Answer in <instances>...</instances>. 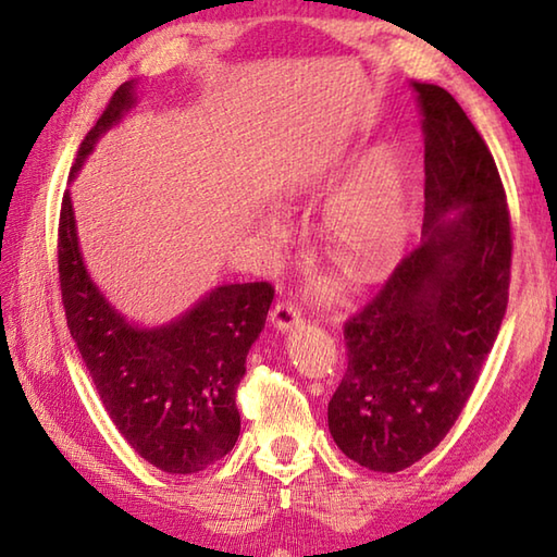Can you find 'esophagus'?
Masks as SVG:
<instances>
[{
    "label": "esophagus",
    "mask_w": 557,
    "mask_h": 557,
    "mask_svg": "<svg viewBox=\"0 0 557 557\" xmlns=\"http://www.w3.org/2000/svg\"><path fill=\"white\" fill-rule=\"evenodd\" d=\"M270 321L277 330H289L292 325L301 323V313L294 301H277L270 311Z\"/></svg>",
    "instance_id": "1"
}]
</instances>
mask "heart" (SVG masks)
Returning <instances> with one entry per match:
<instances>
[{
    "label": "heart",
    "mask_w": 557,
    "mask_h": 557,
    "mask_svg": "<svg viewBox=\"0 0 557 557\" xmlns=\"http://www.w3.org/2000/svg\"><path fill=\"white\" fill-rule=\"evenodd\" d=\"M327 256L354 277L381 270L405 244L407 208L393 160L366 158L325 215Z\"/></svg>",
    "instance_id": "obj_1"
}]
</instances>
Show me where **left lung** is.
Masks as SVG:
<instances>
[{
    "instance_id": "1",
    "label": "left lung",
    "mask_w": 557,
    "mask_h": 557,
    "mask_svg": "<svg viewBox=\"0 0 557 557\" xmlns=\"http://www.w3.org/2000/svg\"><path fill=\"white\" fill-rule=\"evenodd\" d=\"M413 88L423 114V242L349 315L347 371L327 405L342 453L385 474L411 467L453 429L510 297V208L486 140L445 88Z\"/></svg>"
}]
</instances>
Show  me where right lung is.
Returning a JSON list of instances; mask_svg holds the SVG:
<instances>
[{"label":"right lung","instance_id":"obj_1","mask_svg":"<svg viewBox=\"0 0 557 557\" xmlns=\"http://www.w3.org/2000/svg\"><path fill=\"white\" fill-rule=\"evenodd\" d=\"M132 104L128 81L83 138L71 176ZM57 265L69 333L124 441L168 474H196L227 455L242 429L236 385L275 297L270 282L222 285L180 321L140 330L90 282L69 191L59 212Z\"/></svg>","mask_w":557,"mask_h":557}]
</instances>
